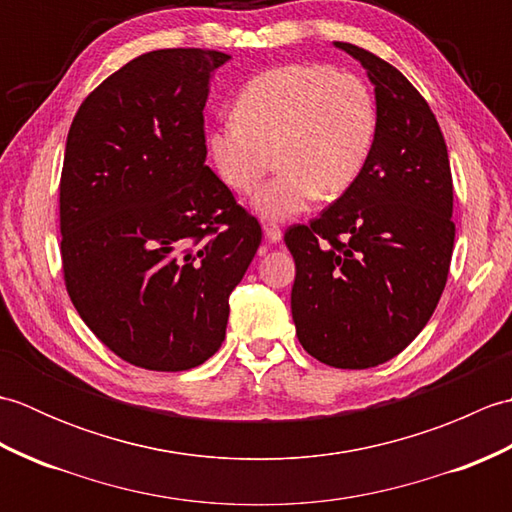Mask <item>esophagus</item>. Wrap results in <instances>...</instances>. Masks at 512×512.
<instances>
[{
	"label": "esophagus",
	"instance_id": "34e87169",
	"mask_svg": "<svg viewBox=\"0 0 512 512\" xmlns=\"http://www.w3.org/2000/svg\"><path fill=\"white\" fill-rule=\"evenodd\" d=\"M264 233L270 242H279V239L284 237V231H281V226L277 222H264Z\"/></svg>",
	"mask_w": 512,
	"mask_h": 512
}]
</instances>
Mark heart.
I'll return each instance as SVG.
<instances>
[{"mask_svg": "<svg viewBox=\"0 0 512 512\" xmlns=\"http://www.w3.org/2000/svg\"><path fill=\"white\" fill-rule=\"evenodd\" d=\"M376 101L354 72L286 63L250 79L233 121L206 134V151L228 189L246 195L273 165L279 173L253 198L268 220H288L319 198L334 200L361 176L376 138Z\"/></svg>", "mask_w": 512, "mask_h": 512, "instance_id": "obj_1", "label": "heart"}]
</instances>
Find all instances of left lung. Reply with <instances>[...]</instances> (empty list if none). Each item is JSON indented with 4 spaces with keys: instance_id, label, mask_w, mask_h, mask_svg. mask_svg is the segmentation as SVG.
Masks as SVG:
<instances>
[{
    "instance_id": "8db88e82",
    "label": "left lung",
    "mask_w": 512,
    "mask_h": 512,
    "mask_svg": "<svg viewBox=\"0 0 512 512\" xmlns=\"http://www.w3.org/2000/svg\"><path fill=\"white\" fill-rule=\"evenodd\" d=\"M334 46L374 83L376 138L354 187L286 231L297 266L290 306L310 356L367 369L405 350L438 306L455 239L453 178L436 114L407 76L354 43Z\"/></svg>"
}]
</instances>
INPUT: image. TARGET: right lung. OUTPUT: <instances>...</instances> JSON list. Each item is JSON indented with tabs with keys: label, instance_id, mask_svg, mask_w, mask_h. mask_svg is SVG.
<instances>
[{
	"label": "right lung",
	"instance_id": "right-lung-1",
	"mask_svg": "<svg viewBox=\"0 0 512 512\" xmlns=\"http://www.w3.org/2000/svg\"><path fill=\"white\" fill-rule=\"evenodd\" d=\"M228 54L154 50L88 94L59 184L65 290L123 361L184 372L226 336L262 226L204 165L209 79Z\"/></svg>",
	"mask_w": 512,
	"mask_h": 512
}]
</instances>
